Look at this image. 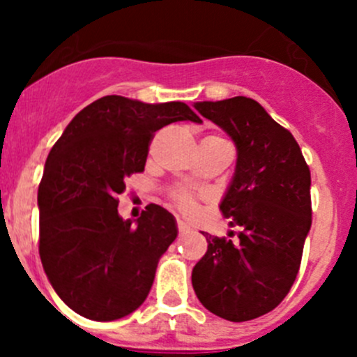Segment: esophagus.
I'll list each match as a JSON object with an SVG mask.
<instances>
[{"instance_id":"1","label":"esophagus","mask_w":357,"mask_h":357,"mask_svg":"<svg viewBox=\"0 0 357 357\" xmlns=\"http://www.w3.org/2000/svg\"><path fill=\"white\" fill-rule=\"evenodd\" d=\"M178 229H179V233H186V231H190V226L186 225L185 221H181V219H178Z\"/></svg>"}]
</instances>
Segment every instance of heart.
Returning <instances> with one entry per match:
<instances>
[{
	"label": "heart",
	"instance_id": "heart-1",
	"mask_svg": "<svg viewBox=\"0 0 357 357\" xmlns=\"http://www.w3.org/2000/svg\"><path fill=\"white\" fill-rule=\"evenodd\" d=\"M174 202L178 204V207L185 212H193L197 208L195 197H193L190 192H186V190H179V192H176Z\"/></svg>",
	"mask_w": 357,
	"mask_h": 357
}]
</instances>
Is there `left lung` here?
I'll return each mask as SVG.
<instances>
[{"label": "left lung", "instance_id": "8db88e82", "mask_svg": "<svg viewBox=\"0 0 357 357\" xmlns=\"http://www.w3.org/2000/svg\"><path fill=\"white\" fill-rule=\"evenodd\" d=\"M195 109L236 146L235 174L219 208L238 233L229 240L202 231L207 252L192 285L212 314L248 321L273 311L297 278L311 229V172L291 132L255 100L197 102Z\"/></svg>", "mask_w": 357, "mask_h": 357}]
</instances>
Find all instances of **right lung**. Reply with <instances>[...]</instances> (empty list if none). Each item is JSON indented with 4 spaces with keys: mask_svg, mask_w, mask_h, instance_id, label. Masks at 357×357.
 I'll return each instance as SVG.
<instances>
[{
    "mask_svg": "<svg viewBox=\"0 0 357 357\" xmlns=\"http://www.w3.org/2000/svg\"><path fill=\"white\" fill-rule=\"evenodd\" d=\"M178 121L202 119L183 102L103 96L72 119L46 158L39 255L59 297L84 318L114 321L136 311L178 236L174 215L160 205H146L136 226L117 212V195L145 169L155 131Z\"/></svg>",
    "mask_w": 357,
    "mask_h": 357,
    "instance_id": "obj_1",
    "label": "right lung"
}]
</instances>
